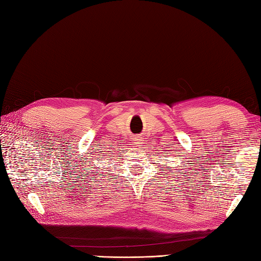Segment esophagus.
Listing matches in <instances>:
<instances>
[{
    "label": "esophagus",
    "instance_id": "obj_1",
    "mask_svg": "<svg viewBox=\"0 0 261 261\" xmlns=\"http://www.w3.org/2000/svg\"><path fill=\"white\" fill-rule=\"evenodd\" d=\"M143 137H140V136H136L135 138H134V143H135L136 145H140V144H143Z\"/></svg>",
    "mask_w": 261,
    "mask_h": 261
}]
</instances>
